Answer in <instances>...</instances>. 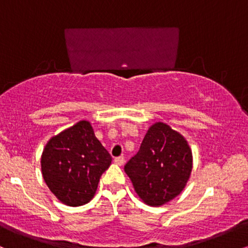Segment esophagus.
Masks as SVG:
<instances>
[{
  "instance_id": "obj_1",
  "label": "esophagus",
  "mask_w": 248,
  "mask_h": 248,
  "mask_svg": "<svg viewBox=\"0 0 248 248\" xmlns=\"http://www.w3.org/2000/svg\"><path fill=\"white\" fill-rule=\"evenodd\" d=\"M114 162L118 164V166H122V164L124 163V156H119V157L114 158Z\"/></svg>"
}]
</instances>
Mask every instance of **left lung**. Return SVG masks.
<instances>
[{"instance_id": "8db88e82", "label": "left lung", "mask_w": 248, "mask_h": 248, "mask_svg": "<svg viewBox=\"0 0 248 248\" xmlns=\"http://www.w3.org/2000/svg\"><path fill=\"white\" fill-rule=\"evenodd\" d=\"M192 170V152L182 134L163 122L148 129L140 150L124 166L143 203L161 206L183 191Z\"/></svg>"}]
</instances>
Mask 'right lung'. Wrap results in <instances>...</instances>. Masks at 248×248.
<instances>
[{
  "mask_svg": "<svg viewBox=\"0 0 248 248\" xmlns=\"http://www.w3.org/2000/svg\"><path fill=\"white\" fill-rule=\"evenodd\" d=\"M112 156L95 138L90 121L81 120L47 141L41 157L42 175L50 191L69 206L94 197Z\"/></svg>",
  "mask_w": 248,
  "mask_h": 248,
  "instance_id": "1",
  "label": "right lung"
}]
</instances>
